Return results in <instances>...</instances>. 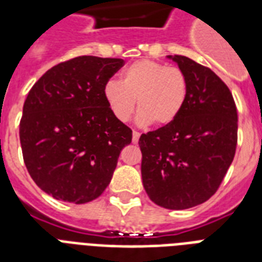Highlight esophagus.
<instances>
[{
	"instance_id": "1",
	"label": "esophagus",
	"mask_w": 262,
	"mask_h": 262,
	"mask_svg": "<svg viewBox=\"0 0 262 262\" xmlns=\"http://www.w3.org/2000/svg\"><path fill=\"white\" fill-rule=\"evenodd\" d=\"M139 139H140V133L139 132H133V139H132V141H133V143L135 144H137L139 143Z\"/></svg>"
}]
</instances>
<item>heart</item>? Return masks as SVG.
Wrapping results in <instances>:
<instances>
[{"instance_id": "heart-1", "label": "heart", "mask_w": 262, "mask_h": 262, "mask_svg": "<svg viewBox=\"0 0 262 262\" xmlns=\"http://www.w3.org/2000/svg\"><path fill=\"white\" fill-rule=\"evenodd\" d=\"M187 96V79L178 68L152 59H140L125 68L121 81L108 80L103 85V99L117 121H129L136 108L137 123L158 126L172 123L182 111Z\"/></svg>"}]
</instances>
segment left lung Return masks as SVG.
I'll return each mask as SVG.
<instances>
[{
    "label": "left lung",
    "instance_id": "1",
    "mask_svg": "<svg viewBox=\"0 0 262 262\" xmlns=\"http://www.w3.org/2000/svg\"><path fill=\"white\" fill-rule=\"evenodd\" d=\"M167 58L186 76V102L174 122L141 135V177L156 205L181 211L217 190L235 155L238 115L231 92L211 69L183 55Z\"/></svg>",
    "mask_w": 262,
    "mask_h": 262
}]
</instances>
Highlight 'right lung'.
<instances>
[{
	"instance_id": "1",
	"label": "right lung",
	"mask_w": 262,
	"mask_h": 262,
	"mask_svg": "<svg viewBox=\"0 0 262 262\" xmlns=\"http://www.w3.org/2000/svg\"><path fill=\"white\" fill-rule=\"evenodd\" d=\"M121 58L81 55L58 63L28 92L20 121L31 178L55 200L85 204L108 186L132 130L113 117L103 85Z\"/></svg>"
}]
</instances>
